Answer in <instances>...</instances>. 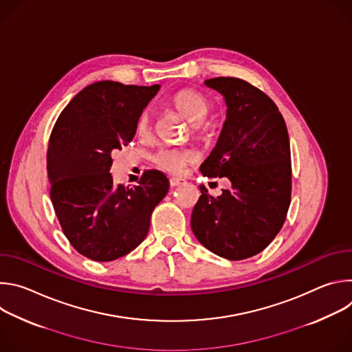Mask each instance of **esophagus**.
I'll return each instance as SVG.
<instances>
[{"instance_id":"34e87169","label":"esophagus","mask_w":352,"mask_h":352,"mask_svg":"<svg viewBox=\"0 0 352 352\" xmlns=\"http://www.w3.org/2000/svg\"><path fill=\"white\" fill-rule=\"evenodd\" d=\"M185 182V179H182V178H171L170 179V184H171V186H178V185H181V184H184Z\"/></svg>"}]
</instances>
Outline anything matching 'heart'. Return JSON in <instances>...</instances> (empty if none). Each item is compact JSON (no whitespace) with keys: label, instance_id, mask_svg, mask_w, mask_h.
<instances>
[{"label":"heart","instance_id":"b5f03b06","mask_svg":"<svg viewBox=\"0 0 352 352\" xmlns=\"http://www.w3.org/2000/svg\"><path fill=\"white\" fill-rule=\"evenodd\" d=\"M173 106L177 109V111L181 116H184L192 124L204 122L210 110L208 98L202 93L192 89L178 91L173 97ZM136 129L139 135H146L148 132L150 116L147 111H143L140 114ZM193 159L195 156L190 152H188V150L164 148V150H160V152L156 155L155 162L162 170L173 175H179L184 173L185 167L193 162Z\"/></svg>","mask_w":352,"mask_h":352}]
</instances>
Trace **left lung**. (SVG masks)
Wrapping results in <instances>:
<instances>
[{
    "mask_svg": "<svg viewBox=\"0 0 352 352\" xmlns=\"http://www.w3.org/2000/svg\"><path fill=\"white\" fill-rule=\"evenodd\" d=\"M227 116L219 140L200 166L208 177H227L217 197L200 185L190 227L197 241L228 261L258 255L281 230L291 202V153L283 116L273 100L238 78H212Z\"/></svg>",
    "mask_w": 352,
    "mask_h": 352,
    "instance_id": "1",
    "label": "left lung"
}]
</instances>
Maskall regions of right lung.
<instances>
[{
    "instance_id": "1",
    "label": "right lung",
    "mask_w": 352,
    "mask_h": 352,
    "mask_svg": "<svg viewBox=\"0 0 352 352\" xmlns=\"http://www.w3.org/2000/svg\"><path fill=\"white\" fill-rule=\"evenodd\" d=\"M160 85L100 80L80 90L60 114L47 150L52 202L78 252L96 262L128 255L147 235L150 216L170 182L144 171L133 188L114 185L113 150L136 133L138 120Z\"/></svg>"
}]
</instances>
